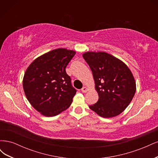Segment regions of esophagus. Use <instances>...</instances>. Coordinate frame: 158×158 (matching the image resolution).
Instances as JSON below:
<instances>
[{
  "instance_id": "34e87169",
  "label": "esophagus",
  "mask_w": 158,
  "mask_h": 158,
  "mask_svg": "<svg viewBox=\"0 0 158 158\" xmlns=\"http://www.w3.org/2000/svg\"><path fill=\"white\" fill-rule=\"evenodd\" d=\"M88 88L85 87V86H84L82 89H81V91H82V92L83 93H86V92H88Z\"/></svg>"
}]
</instances>
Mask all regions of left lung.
Returning a JSON list of instances; mask_svg holds the SVG:
<instances>
[{
  "label": "left lung",
  "mask_w": 158,
  "mask_h": 158,
  "mask_svg": "<svg viewBox=\"0 0 158 158\" xmlns=\"http://www.w3.org/2000/svg\"><path fill=\"white\" fill-rule=\"evenodd\" d=\"M83 57L92 72L99 99L89 107L104 118L125 110L136 92L131 71L119 59L105 52H87Z\"/></svg>",
  "instance_id": "1"
}]
</instances>
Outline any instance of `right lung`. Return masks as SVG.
I'll use <instances>...</instances> for the list:
<instances>
[{
	"label": "right lung",
	"instance_id": "obj_1",
	"mask_svg": "<svg viewBox=\"0 0 158 158\" xmlns=\"http://www.w3.org/2000/svg\"><path fill=\"white\" fill-rule=\"evenodd\" d=\"M76 52L57 49L33 60L23 80L26 96L37 111L46 117H53L68 109L76 89L66 68Z\"/></svg>",
	"mask_w": 158,
	"mask_h": 158
}]
</instances>
